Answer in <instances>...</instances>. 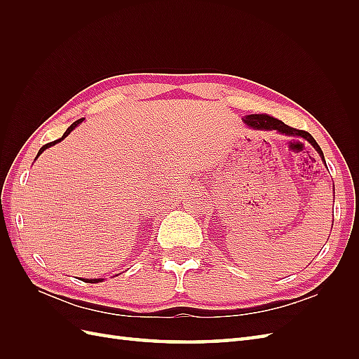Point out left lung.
<instances>
[{
	"mask_svg": "<svg viewBox=\"0 0 359 359\" xmlns=\"http://www.w3.org/2000/svg\"><path fill=\"white\" fill-rule=\"evenodd\" d=\"M243 121L250 127V128H255V130H269V132H278L280 135H285V136H290V137H302L304 140H307V142L318 151V154L320 156L322 161L325 163V166H327V161H325L323 153L320 147L318 145L316 140L314 137L309 133V132H304V130H297L293 128L287 124H285L283 121H280V119L266 115V114H252V115H245L243 118Z\"/></svg>",
	"mask_w": 359,
	"mask_h": 359,
	"instance_id": "obj_1",
	"label": "left lung"
}]
</instances>
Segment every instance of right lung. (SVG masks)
Instances as JSON below:
<instances>
[{"label":"right lung","mask_w":359,"mask_h":359,"mask_svg":"<svg viewBox=\"0 0 359 359\" xmlns=\"http://www.w3.org/2000/svg\"><path fill=\"white\" fill-rule=\"evenodd\" d=\"M83 123V118H81V119H78V121H74L67 130H66V132H64V135L60 137V139H57V140H53V142H49V144H46V145H43L40 149H39V153H37V157L36 158H39V156L43 153V151H45V149H48V148H50V147H53V145H55V144H58V142H61V140L62 139H66L72 132H73V130L76 128V127H78L79 124H82ZM82 281H86V283H100V281H103L104 278H81Z\"/></svg>","instance_id":"1"}]
</instances>
